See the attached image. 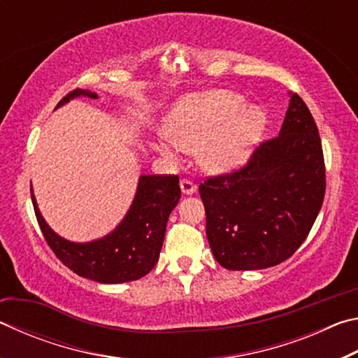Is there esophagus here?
<instances>
[{
  "instance_id": "1",
  "label": "esophagus",
  "mask_w": 358,
  "mask_h": 358,
  "mask_svg": "<svg viewBox=\"0 0 358 358\" xmlns=\"http://www.w3.org/2000/svg\"><path fill=\"white\" fill-rule=\"evenodd\" d=\"M180 186H181V191H183V194H186V196H189V194H194L197 191V186L187 178H181Z\"/></svg>"
}]
</instances>
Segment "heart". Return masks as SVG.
<instances>
[{
  "label": "heart",
  "mask_w": 358,
  "mask_h": 358,
  "mask_svg": "<svg viewBox=\"0 0 358 358\" xmlns=\"http://www.w3.org/2000/svg\"><path fill=\"white\" fill-rule=\"evenodd\" d=\"M266 117L257 107L243 108L240 96L213 90L181 99L166 121L167 137H157L153 148L167 161H178L180 150L197 151L207 172L238 169L262 137Z\"/></svg>",
  "instance_id": "b5f03b06"
}]
</instances>
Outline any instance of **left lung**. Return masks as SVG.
Returning <instances> with one entry per match:
<instances>
[{"mask_svg":"<svg viewBox=\"0 0 358 358\" xmlns=\"http://www.w3.org/2000/svg\"><path fill=\"white\" fill-rule=\"evenodd\" d=\"M199 192L208 243L224 268H268L292 256L325 196L322 143L300 96H290L280 136L260 143L243 167L205 178Z\"/></svg>","mask_w":358,"mask_h":358,"instance_id":"8db88e82","label":"left lung"}]
</instances>
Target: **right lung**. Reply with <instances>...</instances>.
<instances>
[{
	"label": "right lung",
	"mask_w": 358,
	"mask_h": 358,
	"mask_svg": "<svg viewBox=\"0 0 358 358\" xmlns=\"http://www.w3.org/2000/svg\"><path fill=\"white\" fill-rule=\"evenodd\" d=\"M80 94L98 98L96 93L77 88L58 106ZM180 197L178 175H142L128 215L112 234L92 243H72L47 226L31 191L36 220L50 250L78 276L102 284L136 281L153 270L164 243L169 215Z\"/></svg>",
	"instance_id": "right-lung-1"
}]
</instances>
